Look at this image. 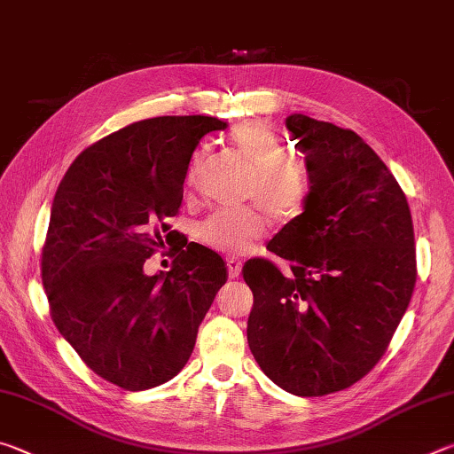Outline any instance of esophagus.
Wrapping results in <instances>:
<instances>
[{"label": "esophagus", "instance_id": "esophagus-1", "mask_svg": "<svg viewBox=\"0 0 454 454\" xmlns=\"http://www.w3.org/2000/svg\"><path fill=\"white\" fill-rule=\"evenodd\" d=\"M226 264H228V276H230V278H238V276H240V270H242L240 260H238V258H228Z\"/></svg>", "mask_w": 454, "mask_h": 454}]
</instances>
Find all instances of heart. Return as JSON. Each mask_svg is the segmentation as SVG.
<instances>
[{
    "instance_id": "b5f03b06",
    "label": "heart",
    "mask_w": 454,
    "mask_h": 454,
    "mask_svg": "<svg viewBox=\"0 0 454 454\" xmlns=\"http://www.w3.org/2000/svg\"><path fill=\"white\" fill-rule=\"evenodd\" d=\"M230 144L254 170L248 198L278 220H290L304 210L310 198V176L302 164L288 160L290 152L282 137L262 121H248L230 134ZM204 153L192 160L186 184L196 182ZM268 220L256 208L220 210L200 222L198 238L210 248L228 256H242L266 234Z\"/></svg>"
}]
</instances>
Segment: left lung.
I'll return each mask as SVG.
<instances>
[{"label": "left lung", "instance_id": "8db88e82", "mask_svg": "<svg viewBox=\"0 0 454 454\" xmlns=\"http://www.w3.org/2000/svg\"><path fill=\"white\" fill-rule=\"evenodd\" d=\"M310 198L242 274L254 294L248 347L264 374L296 396L348 388L379 363L417 282L404 192L363 137L290 114Z\"/></svg>", "mask_w": 454, "mask_h": 454}]
</instances>
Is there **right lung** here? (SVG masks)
Returning a JSON list of instances; mask_svg holds the SVG:
<instances>
[{"label": "right lung", "instance_id": "1", "mask_svg": "<svg viewBox=\"0 0 454 454\" xmlns=\"http://www.w3.org/2000/svg\"><path fill=\"white\" fill-rule=\"evenodd\" d=\"M228 124L210 116L136 121L74 160L51 204L42 280L51 318L91 371L126 390L178 374L226 282V264L200 244H178L176 216L196 145ZM170 243V273L143 264Z\"/></svg>", "mask_w": 454, "mask_h": 454}]
</instances>
